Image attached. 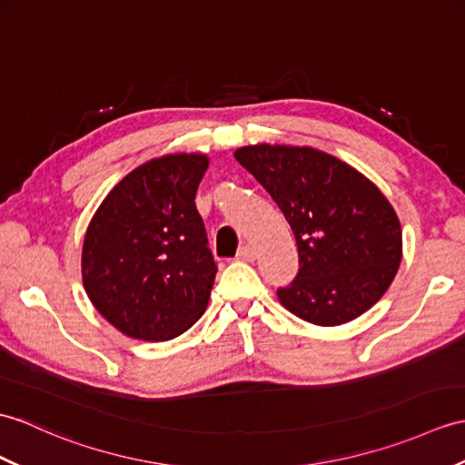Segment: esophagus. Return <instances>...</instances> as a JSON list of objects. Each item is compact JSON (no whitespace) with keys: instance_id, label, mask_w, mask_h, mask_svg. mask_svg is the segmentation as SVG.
I'll return each instance as SVG.
<instances>
[{"instance_id":"1","label":"esophagus","mask_w":465,"mask_h":465,"mask_svg":"<svg viewBox=\"0 0 465 465\" xmlns=\"http://www.w3.org/2000/svg\"><path fill=\"white\" fill-rule=\"evenodd\" d=\"M237 259H240V262H253V259H255V250H253L252 245L243 243L240 247V252H237Z\"/></svg>"}]
</instances>
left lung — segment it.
<instances>
[{"label":"left lung","instance_id":"8db88e82","mask_svg":"<svg viewBox=\"0 0 465 465\" xmlns=\"http://www.w3.org/2000/svg\"><path fill=\"white\" fill-rule=\"evenodd\" d=\"M235 160L283 212L299 252L293 283L279 303L319 327H337L369 311L402 262L401 220L359 170L311 146L253 144Z\"/></svg>","mask_w":465,"mask_h":465}]
</instances>
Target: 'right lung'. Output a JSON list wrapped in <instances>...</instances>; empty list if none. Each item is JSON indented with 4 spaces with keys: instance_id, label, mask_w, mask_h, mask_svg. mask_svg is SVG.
Segmentation results:
<instances>
[{
    "instance_id": "obj_1",
    "label": "right lung",
    "mask_w": 465,
    "mask_h": 465,
    "mask_svg": "<svg viewBox=\"0 0 465 465\" xmlns=\"http://www.w3.org/2000/svg\"><path fill=\"white\" fill-rule=\"evenodd\" d=\"M208 166L200 153L144 162L106 193L86 228V297L126 337L176 339L208 307L218 269L193 203Z\"/></svg>"
}]
</instances>
